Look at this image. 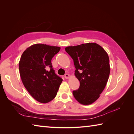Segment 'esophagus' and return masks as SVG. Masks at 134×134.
Returning <instances> with one entry per match:
<instances>
[{
	"label": "esophagus",
	"mask_w": 134,
	"mask_h": 134,
	"mask_svg": "<svg viewBox=\"0 0 134 134\" xmlns=\"http://www.w3.org/2000/svg\"><path fill=\"white\" fill-rule=\"evenodd\" d=\"M64 76H65V79H69L70 78V75H69V74H68V73H66V74H65V75H64Z\"/></svg>",
	"instance_id": "34e87169"
}]
</instances>
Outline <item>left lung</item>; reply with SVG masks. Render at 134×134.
<instances>
[{"mask_svg":"<svg viewBox=\"0 0 134 134\" xmlns=\"http://www.w3.org/2000/svg\"><path fill=\"white\" fill-rule=\"evenodd\" d=\"M65 49L74 61L75 75L80 82L78 90L72 92L74 98L80 104H91L98 99L107 84L110 73L108 55L96 43Z\"/></svg>","mask_w":134,"mask_h":134,"instance_id":"obj_1","label":"left lung"}]
</instances>
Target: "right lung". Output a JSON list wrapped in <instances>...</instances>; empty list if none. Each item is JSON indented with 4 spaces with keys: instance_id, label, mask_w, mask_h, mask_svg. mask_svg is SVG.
<instances>
[{
    "instance_id": "obj_1",
    "label": "right lung",
    "mask_w": 134,
    "mask_h": 134,
    "mask_svg": "<svg viewBox=\"0 0 134 134\" xmlns=\"http://www.w3.org/2000/svg\"><path fill=\"white\" fill-rule=\"evenodd\" d=\"M60 47L37 43L23 52L19 63L24 86L38 102L46 103L56 97L63 79L56 75L51 60Z\"/></svg>"
}]
</instances>
